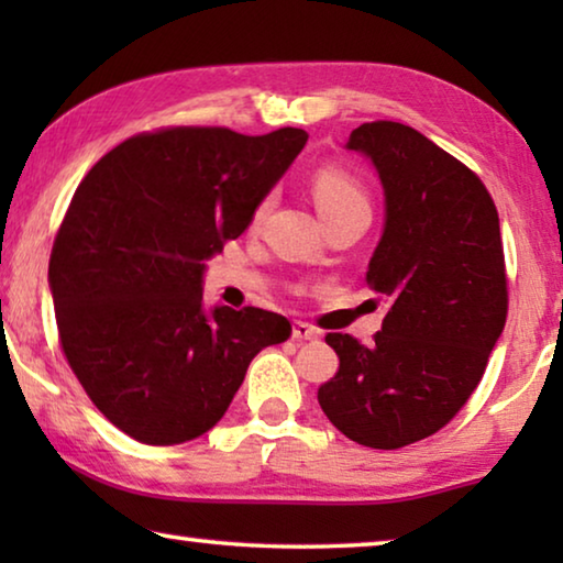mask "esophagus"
Masks as SVG:
<instances>
[{"label":"esophagus","mask_w":563,"mask_h":563,"mask_svg":"<svg viewBox=\"0 0 563 563\" xmlns=\"http://www.w3.org/2000/svg\"><path fill=\"white\" fill-rule=\"evenodd\" d=\"M320 338V332L312 328V325H308V322H292V340H298V342H302V340H318Z\"/></svg>","instance_id":"34e87169"}]
</instances>
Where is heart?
<instances>
[{
	"mask_svg": "<svg viewBox=\"0 0 563 563\" xmlns=\"http://www.w3.org/2000/svg\"><path fill=\"white\" fill-rule=\"evenodd\" d=\"M310 186H312V198H316L318 211L322 213L325 221L338 218L342 213L369 211V196L365 186H362L360 178L352 176L345 168H338V166L320 168L318 174L312 176ZM265 208H268V198H263L258 203L255 216H261Z\"/></svg>",
	"mask_w": 563,
	"mask_h": 563,
	"instance_id": "1",
	"label": "heart"
}]
</instances>
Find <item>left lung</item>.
Instances as JSON below:
<instances>
[{"instance_id":"1","label":"left lung","mask_w":563,"mask_h":563,"mask_svg":"<svg viewBox=\"0 0 563 563\" xmlns=\"http://www.w3.org/2000/svg\"><path fill=\"white\" fill-rule=\"evenodd\" d=\"M347 148L385 188L365 280L389 308L369 347L328 332L340 367L318 402L352 442L399 450L440 432L487 369L509 308L499 216L479 176L412 126L362 123Z\"/></svg>"}]
</instances>
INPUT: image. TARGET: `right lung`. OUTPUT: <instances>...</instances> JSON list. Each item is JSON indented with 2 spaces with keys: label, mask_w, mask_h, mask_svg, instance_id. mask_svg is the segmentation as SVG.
<instances>
[{
  "label": "right lung",
  "mask_w": 563,
  "mask_h": 563,
  "mask_svg": "<svg viewBox=\"0 0 563 563\" xmlns=\"http://www.w3.org/2000/svg\"><path fill=\"white\" fill-rule=\"evenodd\" d=\"M308 133L223 126L136 133L99 158L56 231L49 288L71 373L99 412L144 444L196 440L225 415L290 322L203 310L211 255L241 235Z\"/></svg>",
  "instance_id": "add662e5"
}]
</instances>
